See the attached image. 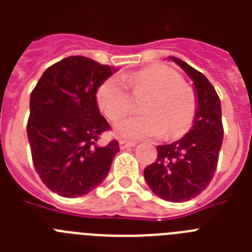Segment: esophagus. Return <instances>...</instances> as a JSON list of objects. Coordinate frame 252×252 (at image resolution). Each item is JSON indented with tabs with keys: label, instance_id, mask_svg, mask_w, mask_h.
Masks as SVG:
<instances>
[{
	"label": "esophagus",
	"instance_id": "1",
	"mask_svg": "<svg viewBox=\"0 0 252 252\" xmlns=\"http://www.w3.org/2000/svg\"><path fill=\"white\" fill-rule=\"evenodd\" d=\"M119 145H120V149H126V148H130V146L134 145L133 141H126V140H120L119 141Z\"/></svg>",
	"mask_w": 252,
	"mask_h": 252
}]
</instances>
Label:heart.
<instances>
[{
	"instance_id": "b5f03b06",
	"label": "heart",
	"mask_w": 252,
	"mask_h": 252,
	"mask_svg": "<svg viewBox=\"0 0 252 252\" xmlns=\"http://www.w3.org/2000/svg\"><path fill=\"white\" fill-rule=\"evenodd\" d=\"M124 82L134 98L145 99L140 103L142 115L126 118L115 126L118 136L137 140L165 133L167 138H178L193 126L197 98L189 87L184 86L183 78L175 70L154 65L130 73ZM125 85L116 77H108L96 89V104L111 122L122 119L132 108V98Z\"/></svg>"
}]
</instances>
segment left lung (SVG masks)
<instances>
[{"mask_svg": "<svg viewBox=\"0 0 252 252\" xmlns=\"http://www.w3.org/2000/svg\"><path fill=\"white\" fill-rule=\"evenodd\" d=\"M193 82L197 114L187 134L168 145L157 146V159L144 170L150 189L161 199L182 203L200 195L215 176L223 140L221 102L203 73L170 57Z\"/></svg>", "mask_w": 252, "mask_h": 252, "instance_id": "obj_1", "label": "left lung"}]
</instances>
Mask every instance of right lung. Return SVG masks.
I'll return each instance as SVG.
<instances>
[{"instance_id": "add662e5", "label": "right lung", "mask_w": 252, "mask_h": 252, "mask_svg": "<svg viewBox=\"0 0 252 252\" xmlns=\"http://www.w3.org/2000/svg\"><path fill=\"white\" fill-rule=\"evenodd\" d=\"M115 72L89 57L69 56L49 66L31 93L27 137L33 167L63 197L98 187L119 152L116 140L98 144L110 124L95 99L100 82Z\"/></svg>"}]
</instances>
